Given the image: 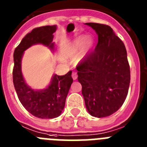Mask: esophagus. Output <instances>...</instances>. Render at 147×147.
Returning <instances> with one entry per match:
<instances>
[{
  "instance_id": "1",
  "label": "esophagus",
  "mask_w": 147,
  "mask_h": 147,
  "mask_svg": "<svg viewBox=\"0 0 147 147\" xmlns=\"http://www.w3.org/2000/svg\"><path fill=\"white\" fill-rule=\"evenodd\" d=\"M72 78H73V80H76V79L78 78V75L76 72H73V73L72 74Z\"/></svg>"
}]
</instances>
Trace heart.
I'll return each instance as SVG.
<instances>
[{
  "instance_id": "b5f03b06",
  "label": "heart",
  "mask_w": 147,
  "mask_h": 147,
  "mask_svg": "<svg viewBox=\"0 0 147 147\" xmlns=\"http://www.w3.org/2000/svg\"><path fill=\"white\" fill-rule=\"evenodd\" d=\"M92 47L93 39L91 37L84 38V36H79L69 43V45L63 51V55L66 58H72L76 55L78 50L80 48L77 55V60L81 61L86 55Z\"/></svg>"
}]
</instances>
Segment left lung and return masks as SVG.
I'll use <instances>...</instances> for the list:
<instances>
[{
  "label": "left lung",
  "instance_id": "1",
  "mask_svg": "<svg viewBox=\"0 0 147 147\" xmlns=\"http://www.w3.org/2000/svg\"><path fill=\"white\" fill-rule=\"evenodd\" d=\"M98 42L94 52L77 66L85 105L91 115L107 117L118 110L128 94L130 68L126 47L105 24L86 23Z\"/></svg>",
  "mask_w": 147,
  "mask_h": 147
}]
</instances>
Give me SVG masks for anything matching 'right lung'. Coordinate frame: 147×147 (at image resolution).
I'll return each mask as SVG.
<instances>
[{
  "mask_svg": "<svg viewBox=\"0 0 147 147\" xmlns=\"http://www.w3.org/2000/svg\"><path fill=\"white\" fill-rule=\"evenodd\" d=\"M57 26H45L35 28L22 39L14 52L13 84L19 100L32 115L39 118H55L64 108L73 79L72 71L64 75H54L49 86L41 90H34L26 84L21 72V59L24 52L35 44H43L54 49L53 33Z\"/></svg>",
  "mask_w": 147,
  "mask_h": 147,
  "instance_id": "obj_1",
  "label": "right lung"
}]
</instances>
